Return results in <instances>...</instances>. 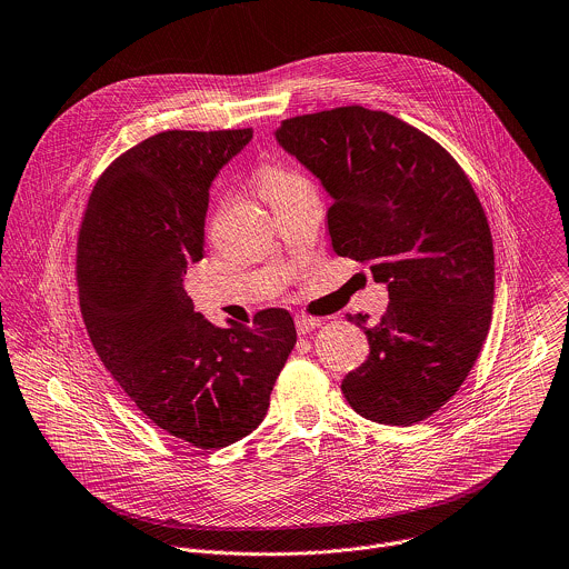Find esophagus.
<instances>
[{"label":"esophagus","mask_w":569,"mask_h":569,"mask_svg":"<svg viewBox=\"0 0 569 569\" xmlns=\"http://www.w3.org/2000/svg\"><path fill=\"white\" fill-rule=\"evenodd\" d=\"M295 323H297V332H299V335H308V332L317 330L321 321H319V319H315V317H306V315H301V317H297V319H295Z\"/></svg>","instance_id":"1"}]
</instances>
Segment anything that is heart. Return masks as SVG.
I'll list each match as a JSON object with an SVG mask.
<instances>
[{
  "mask_svg": "<svg viewBox=\"0 0 569 569\" xmlns=\"http://www.w3.org/2000/svg\"><path fill=\"white\" fill-rule=\"evenodd\" d=\"M301 183H306V179L286 166H266L257 177V188L268 203Z\"/></svg>",
  "mask_w": 569,
  "mask_h": 569,
  "instance_id": "1",
  "label": "heart"
}]
</instances>
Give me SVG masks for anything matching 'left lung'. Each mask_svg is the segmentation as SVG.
Masks as SVG:
<instances>
[{
  "instance_id": "8db88e82",
  "label": "left lung",
  "mask_w": 569,
  "mask_h": 569,
  "mask_svg": "<svg viewBox=\"0 0 569 569\" xmlns=\"http://www.w3.org/2000/svg\"><path fill=\"white\" fill-rule=\"evenodd\" d=\"M277 143L326 188L339 257L370 263L388 310L343 383L366 419L412 426L446 406L490 330L495 246L483 206L452 154L406 121L343 106L281 121Z\"/></svg>"
}]
</instances>
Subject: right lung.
<instances>
[{
	"mask_svg": "<svg viewBox=\"0 0 569 569\" xmlns=\"http://www.w3.org/2000/svg\"><path fill=\"white\" fill-rule=\"evenodd\" d=\"M250 139L252 128L148 137L97 179L77 241L79 308L101 363L154 426L201 450L263 421L297 343L283 308L219 328L183 288L203 257L210 186Z\"/></svg>",
	"mask_w": 569,
	"mask_h": 569,
	"instance_id": "1",
	"label": "right lung"
}]
</instances>
